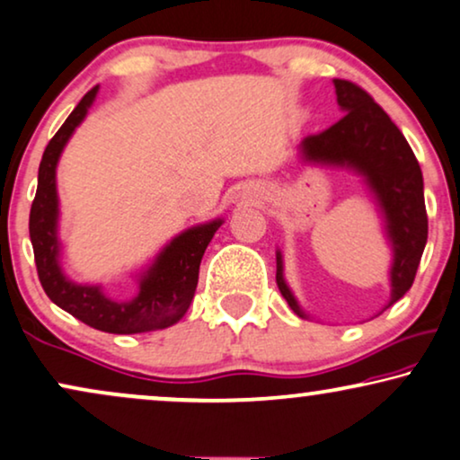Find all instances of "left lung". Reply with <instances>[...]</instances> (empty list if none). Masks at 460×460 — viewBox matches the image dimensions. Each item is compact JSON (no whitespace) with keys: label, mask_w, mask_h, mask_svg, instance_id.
I'll list each match as a JSON object with an SVG mask.
<instances>
[{"label":"left lung","mask_w":460,"mask_h":460,"mask_svg":"<svg viewBox=\"0 0 460 460\" xmlns=\"http://www.w3.org/2000/svg\"><path fill=\"white\" fill-rule=\"evenodd\" d=\"M333 84L337 103L346 114L323 133L304 137L299 153L305 163L357 172L376 195L393 248L391 299L385 305L386 310L397 304L414 284L427 243L429 223L422 172L408 139L393 123L391 116L371 100L367 91L340 78H335ZM276 282L290 310L307 318L284 280L280 250L276 252Z\"/></svg>","instance_id":"left-lung-1"}]
</instances>
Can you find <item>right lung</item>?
Instances as JSON below:
<instances>
[{
  "label": "right lung",
  "mask_w": 460,
  "mask_h": 460,
  "mask_svg": "<svg viewBox=\"0 0 460 460\" xmlns=\"http://www.w3.org/2000/svg\"><path fill=\"white\" fill-rule=\"evenodd\" d=\"M97 86L80 100L61 129L46 146L38 170V190L29 214V237L36 257L38 278L52 304L72 314L74 318L106 333L131 335L165 329L176 324L189 310L199 280V263L208 243L223 225L210 220L190 226L173 237L146 271L139 273V290L129 301H114L103 295L102 287L75 284L59 265L61 242L57 235L59 197H57V163L72 137L75 127L84 120L95 102Z\"/></svg>",
  "instance_id": "obj_1"
}]
</instances>
